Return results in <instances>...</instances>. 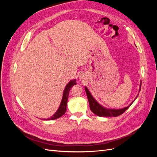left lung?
Wrapping results in <instances>:
<instances>
[{
    "label": "left lung",
    "mask_w": 157,
    "mask_h": 157,
    "mask_svg": "<svg viewBox=\"0 0 157 157\" xmlns=\"http://www.w3.org/2000/svg\"><path fill=\"white\" fill-rule=\"evenodd\" d=\"M141 85H140V86ZM141 90V87L140 89ZM85 91H86L87 97L88 99V101L90 104V110H91L94 114H96V115L99 117H117L119 116L123 113H124L127 109L129 108V107L132 105V103L134 101H132V103H130L129 105L126 107H124L121 109H106L105 107H102L101 105L95 100L94 98L92 97L91 94L90 93L89 90L87 89L86 87H85ZM137 97L136 98H137Z\"/></svg>",
    "instance_id": "left-lung-1"
}]
</instances>
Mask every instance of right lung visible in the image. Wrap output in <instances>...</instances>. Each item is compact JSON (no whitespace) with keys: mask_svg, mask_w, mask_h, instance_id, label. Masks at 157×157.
Returning <instances> with one entry per match:
<instances>
[{"mask_svg":"<svg viewBox=\"0 0 157 157\" xmlns=\"http://www.w3.org/2000/svg\"><path fill=\"white\" fill-rule=\"evenodd\" d=\"M76 84H77L76 83V79H74V80H71V81L67 85H66V86L64 90V92H63V94L62 100H61V103L59 107V109H58V111H56V113L53 116L51 117L50 118H48L47 120H55V119H56V118H58L60 117L63 115L65 113L66 107H67L69 91L73 85H75Z\"/></svg>","mask_w":157,"mask_h":157,"instance_id":"right-lung-1","label":"right lung"}]
</instances>
